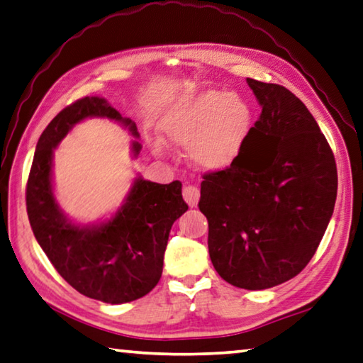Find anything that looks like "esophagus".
<instances>
[{"mask_svg": "<svg viewBox=\"0 0 363 363\" xmlns=\"http://www.w3.org/2000/svg\"><path fill=\"white\" fill-rule=\"evenodd\" d=\"M182 196L190 208H195L200 200V190L195 186H186L182 189Z\"/></svg>", "mask_w": 363, "mask_h": 363, "instance_id": "esophagus-1", "label": "esophagus"}]
</instances>
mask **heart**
Instances as JSON below:
<instances>
[{
	"label": "heart",
	"mask_w": 363,
	"mask_h": 363,
	"mask_svg": "<svg viewBox=\"0 0 363 363\" xmlns=\"http://www.w3.org/2000/svg\"><path fill=\"white\" fill-rule=\"evenodd\" d=\"M252 123L249 104L228 91L206 90L182 98L160 121L163 140L174 147L189 146L195 167L219 171L240 155Z\"/></svg>",
	"instance_id": "1"
}]
</instances>
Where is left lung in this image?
Masks as SVG:
<instances>
[{"label":"left lung","mask_w":363,"mask_h":363,"mask_svg":"<svg viewBox=\"0 0 363 363\" xmlns=\"http://www.w3.org/2000/svg\"><path fill=\"white\" fill-rule=\"evenodd\" d=\"M262 108L240 155L203 176L211 262L247 291L282 284L318 249L337 200L330 146L308 108L278 84L246 79Z\"/></svg>","instance_id":"obj_1"}]
</instances>
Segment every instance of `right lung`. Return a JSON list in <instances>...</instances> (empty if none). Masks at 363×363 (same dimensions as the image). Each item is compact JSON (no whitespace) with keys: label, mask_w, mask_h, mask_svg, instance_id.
<instances>
[{"label":"right lung","mask_w":363,"mask_h":363,"mask_svg":"<svg viewBox=\"0 0 363 363\" xmlns=\"http://www.w3.org/2000/svg\"><path fill=\"white\" fill-rule=\"evenodd\" d=\"M109 118L140 138L136 123L100 96H85L58 113L45 127L26 184V213L35 238L62 278L77 292L111 305L141 298L157 286L169 230L189 206L182 184H157L138 176L111 219L81 225L58 206L52 168L54 149L76 123ZM138 157L141 144L131 143Z\"/></svg>","instance_id":"add662e5"}]
</instances>
